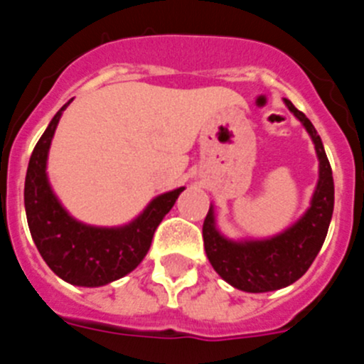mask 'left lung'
Returning <instances> with one entry per match:
<instances>
[{"mask_svg": "<svg viewBox=\"0 0 364 364\" xmlns=\"http://www.w3.org/2000/svg\"><path fill=\"white\" fill-rule=\"evenodd\" d=\"M284 105L302 124L319 160V178L308 210L281 233L266 239H230L217 226L215 205H210L202 228L205 255L228 284L247 294L275 291L294 284L308 272L326 239L333 213V176L321 136L304 112L290 100Z\"/></svg>", "mask_w": 364, "mask_h": 364, "instance_id": "left-lung-1", "label": "left lung"}]
</instances>
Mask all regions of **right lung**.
Returning a JSON list of instances; mask_svg holds the SVG:
<instances>
[{
  "label": "right lung",
  "instance_id": "1",
  "mask_svg": "<svg viewBox=\"0 0 364 364\" xmlns=\"http://www.w3.org/2000/svg\"><path fill=\"white\" fill-rule=\"evenodd\" d=\"M69 100L38 140L25 176V213L38 252L58 277L98 288L133 272L151 247L153 235L186 188L154 197L142 213L122 226H92L74 218L56 197L47 175L50 142Z\"/></svg>",
  "mask_w": 364,
  "mask_h": 364
}]
</instances>
